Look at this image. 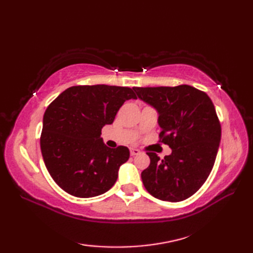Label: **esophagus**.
<instances>
[{"instance_id":"1","label":"esophagus","mask_w":253,"mask_h":253,"mask_svg":"<svg viewBox=\"0 0 253 253\" xmlns=\"http://www.w3.org/2000/svg\"><path fill=\"white\" fill-rule=\"evenodd\" d=\"M139 153H140V151H139L138 149L130 148V154H131V155H138Z\"/></svg>"}]
</instances>
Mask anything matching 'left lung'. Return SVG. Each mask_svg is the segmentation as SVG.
<instances>
[{
	"instance_id": "8db88e82",
	"label": "left lung",
	"mask_w": 253,
	"mask_h": 253,
	"mask_svg": "<svg viewBox=\"0 0 253 253\" xmlns=\"http://www.w3.org/2000/svg\"><path fill=\"white\" fill-rule=\"evenodd\" d=\"M132 89L157 110L160 138L171 149L163 160L147 153L150 165L141 173L143 185L159 200H186L206 182L215 162L221 141L215 107L206 92L188 84Z\"/></svg>"
}]
</instances>
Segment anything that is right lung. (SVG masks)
<instances>
[{
  "instance_id": "1",
  "label": "right lung",
  "mask_w": 253,
  "mask_h": 253,
  "mask_svg": "<svg viewBox=\"0 0 253 253\" xmlns=\"http://www.w3.org/2000/svg\"><path fill=\"white\" fill-rule=\"evenodd\" d=\"M137 99L128 87L95 84L66 89L47 106L40 147L46 169L64 191L78 198L100 196L115 184L129 150L106 147L101 138L124 102Z\"/></svg>"
}]
</instances>
